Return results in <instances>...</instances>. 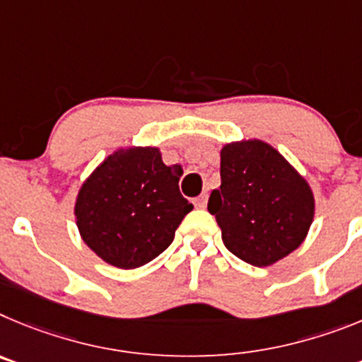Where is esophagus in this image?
<instances>
[{
	"instance_id": "34e87169",
	"label": "esophagus",
	"mask_w": 362,
	"mask_h": 362,
	"mask_svg": "<svg viewBox=\"0 0 362 362\" xmlns=\"http://www.w3.org/2000/svg\"><path fill=\"white\" fill-rule=\"evenodd\" d=\"M205 205H207V193H202L200 197L194 198V207H198V209H205Z\"/></svg>"
}]
</instances>
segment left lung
<instances>
[{
	"instance_id": "left-lung-1",
	"label": "left lung",
	"mask_w": 362,
	"mask_h": 362,
	"mask_svg": "<svg viewBox=\"0 0 362 362\" xmlns=\"http://www.w3.org/2000/svg\"><path fill=\"white\" fill-rule=\"evenodd\" d=\"M220 177L207 209L234 256L269 267L305 242L314 221V193L278 149L259 139L223 144Z\"/></svg>"
}]
</instances>
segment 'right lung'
<instances>
[{
	"label": "right lung",
	"mask_w": 362,
	"mask_h": 362,
	"mask_svg": "<svg viewBox=\"0 0 362 362\" xmlns=\"http://www.w3.org/2000/svg\"><path fill=\"white\" fill-rule=\"evenodd\" d=\"M180 175L162 162L160 148L115 149L77 193L74 214L83 242L117 269H136L157 258L193 211L178 189Z\"/></svg>",
	"instance_id": "1"
}]
</instances>
